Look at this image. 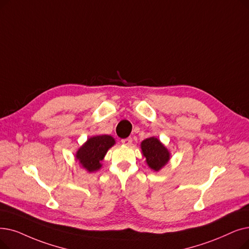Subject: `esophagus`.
I'll use <instances>...</instances> for the list:
<instances>
[{
  "mask_svg": "<svg viewBox=\"0 0 249 249\" xmlns=\"http://www.w3.org/2000/svg\"><path fill=\"white\" fill-rule=\"evenodd\" d=\"M121 142L125 145H131L132 143V138L131 137H127V138H124L121 140Z\"/></svg>",
  "mask_w": 249,
  "mask_h": 249,
  "instance_id": "esophagus-1",
  "label": "esophagus"
}]
</instances>
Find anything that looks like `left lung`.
I'll return each mask as SVG.
<instances>
[{
	"label": "left lung",
	"instance_id": "1",
	"mask_svg": "<svg viewBox=\"0 0 249 249\" xmlns=\"http://www.w3.org/2000/svg\"><path fill=\"white\" fill-rule=\"evenodd\" d=\"M147 166L154 171H160L170 160V151L160 140L153 136L144 139L140 144Z\"/></svg>",
	"mask_w": 249,
	"mask_h": 249
}]
</instances>
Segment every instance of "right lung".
<instances>
[{"label":"right lung","mask_w":249,"mask_h":249,"mask_svg":"<svg viewBox=\"0 0 249 249\" xmlns=\"http://www.w3.org/2000/svg\"><path fill=\"white\" fill-rule=\"evenodd\" d=\"M116 143L111 135H95L89 137L76 151L75 158L86 171L91 173L101 169V161L107 151Z\"/></svg>","instance_id":"right-lung-1"}]
</instances>
